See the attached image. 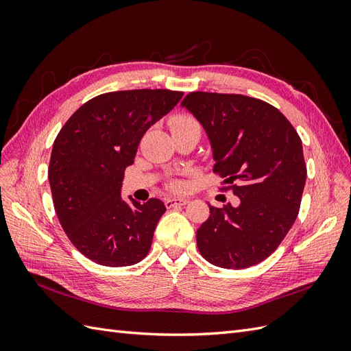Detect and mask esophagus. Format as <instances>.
Returning <instances> with one entry per match:
<instances>
[{
	"label": "esophagus",
	"mask_w": 351,
	"mask_h": 351,
	"mask_svg": "<svg viewBox=\"0 0 351 351\" xmlns=\"http://www.w3.org/2000/svg\"><path fill=\"white\" fill-rule=\"evenodd\" d=\"M189 204V199L186 197H178V199H167L165 206L167 208H176V206H184Z\"/></svg>",
	"instance_id": "esophagus-1"
}]
</instances>
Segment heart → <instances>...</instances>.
Returning a JSON list of instances; mask_svg holds the SVG:
<instances>
[{"label":"heart","mask_w":351,"mask_h":351,"mask_svg":"<svg viewBox=\"0 0 351 351\" xmlns=\"http://www.w3.org/2000/svg\"><path fill=\"white\" fill-rule=\"evenodd\" d=\"M192 125H199V123L193 119L192 115L177 114L169 119V127H171L173 133L184 130V129H187V127H192ZM169 187H171L174 192H182V190L184 189V183L180 182V180H173V182L169 183Z\"/></svg>","instance_id":"1"}]
</instances>
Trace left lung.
<instances>
[{
	"mask_svg": "<svg viewBox=\"0 0 351 351\" xmlns=\"http://www.w3.org/2000/svg\"><path fill=\"white\" fill-rule=\"evenodd\" d=\"M204 125L221 189L237 206L209 205L196 231L202 256L227 269L253 267L272 254L299 215L307 169L302 139L271 104L237 93L192 92L182 102Z\"/></svg>",
	"mask_w": 351,
	"mask_h": 351,
	"instance_id": "left-lung-1",
	"label": "left lung"
}]
</instances>
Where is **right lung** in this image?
Instances as JSON below:
<instances>
[{
  "label": "right lung",
  "mask_w": 351,
  "mask_h": 351,
  "mask_svg": "<svg viewBox=\"0 0 351 351\" xmlns=\"http://www.w3.org/2000/svg\"><path fill=\"white\" fill-rule=\"evenodd\" d=\"M182 97L169 89L102 93L61 127L48 167L52 202L62 230L88 259L130 267L149 252L164 202L129 205L120 189L146 130Z\"/></svg>",
  "instance_id": "right-lung-1"
}]
</instances>
